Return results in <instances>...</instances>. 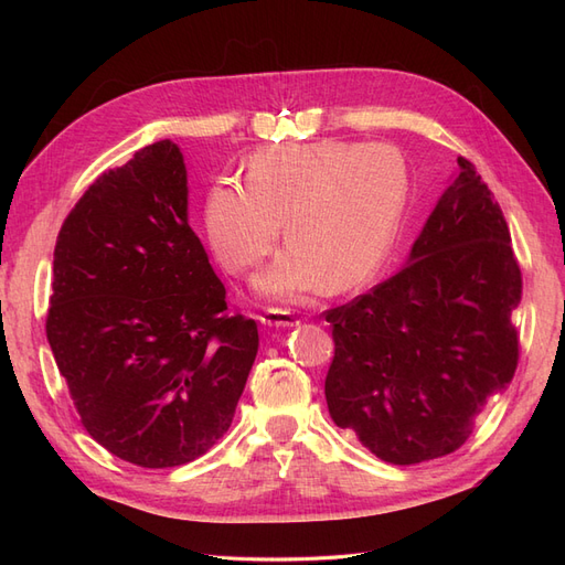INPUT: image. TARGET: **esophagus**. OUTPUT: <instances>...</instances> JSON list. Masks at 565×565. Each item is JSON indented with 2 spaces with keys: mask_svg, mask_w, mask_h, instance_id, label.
Returning <instances> with one entry per match:
<instances>
[{
  "mask_svg": "<svg viewBox=\"0 0 565 565\" xmlns=\"http://www.w3.org/2000/svg\"><path fill=\"white\" fill-rule=\"evenodd\" d=\"M259 320L266 324V328H276V330H287V328H295L301 320L287 309H266Z\"/></svg>",
  "mask_w": 565,
  "mask_h": 565,
  "instance_id": "obj_1",
  "label": "esophagus"
}]
</instances>
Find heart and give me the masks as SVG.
<instances>
[{
  "mask_svg": "<svg viewBox=\"0 0 565 565\" xmlns=\"http://www.w3.org/2000/svg\"><path fill=\"white\" fill-rule=\"evenodd\" d=\"M409 191L403 152L388 143L313 141L259 150L247 183L218 179L204 226L231 273L259 266L282 233L289 247L264 276L266 295L297 299L351 289L380 268Z\"/></svg>",
  "mask_w": 565,
  "mask_h": 565,
  "instance_id": "obj_1",
  "label": "heart"
}]
</instances>
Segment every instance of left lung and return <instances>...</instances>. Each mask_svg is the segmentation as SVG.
<instances>
[{"mask_svg":"<svg viewBox=\"0 0 565 565\" xmlns=\"http://www.w3.org/2000/svg\"><path fill=\"white\" fill-rule=\"evenodd\" d=\"M457 164L409 264L322 313L334 339L324 377L334 424L401 467L465 446L519 365L511 313L523 280L507 218L476 167Z\"/></svg>","mask_w":565,"mask_h":565,"instance_id":"obj_1","label":"left lung"}]
</instances>
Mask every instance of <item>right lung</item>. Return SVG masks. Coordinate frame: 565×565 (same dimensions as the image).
<instances>
[{
  "mask_svg": "<svg viewBox=\"0 0 565 565\" xmlns=\"http://www.w3.org/2000/svg\"><path fill=\"white\" fill-rule=\"evenodd\" d=\"M169 139L100 174L54 249L46 339L87 434L143 469L193 461L228 431L259 349L256 322L188 224Z\"/></svg>",
  "mask_w": 565,
  "mask_h": 565,
  "instance_id": "obj_1",
  "label": "right lung"
}]
</instances>
